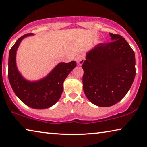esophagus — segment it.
<instances>
[{
	"mask_svg": "<svg viewBox=\"0 0 147 147\" xmlns=\"http://www.w3.org/2000/svg\"><path fill=\"white\" fill-rule=\"evenodd\" d=\"M84 60H85V56L82 55V54H79V55H78L75 58V61L77 62L78 65H80L83 64Z\"/></svg>",
	"mask_w": 147,
	"mask_h": 147,
	"instance_id": "1",
	"label": "esophagus"
}]
</instances>
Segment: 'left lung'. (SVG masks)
I'll use <instances>...</instances> for the list:
<instances>
[{
	"instance_id": "8db88e82",
	"label": "left lung",
	"mask_w": 147,
	"mask_h": 147,
	"mask_svg": "<svg viewBox=\"0 0 147 147\" xmlns=\"http://www.w3.org/2000/svg\"><path fill=\"white\" fill-rule=\"evenodd\" d=\"M112 42L99 43L86 54L83 86L92 103L108 107L128 93L136 74L134 52L125 39L110 33Z\"/></svg>"
}]
</instances>
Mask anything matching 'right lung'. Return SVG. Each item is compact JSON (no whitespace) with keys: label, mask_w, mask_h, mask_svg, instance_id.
I'll use <instances>...</instances> for the list:
<instances>
[{"label":"right lung","mask_w":147,"mask_h":147,"mask_svg":"<svg viewBox=\"0 0 147 147\" xmlns=\"http://www.w3.org/2000/svg\"><path fill=\"white\" fill-rule=\"evenodd\" d=\"M19 38L9 51V82L16 96L26 105L35 109H45L55 104L61 97L64 80L76 66V62L60 63L45 78L37 82H29L22 77L16 65V52L20 43L27 36Z\"/></svg>","instance_id":"obj_1"}]
</instances>
